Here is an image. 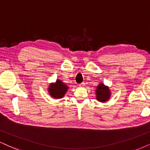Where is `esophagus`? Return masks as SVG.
Instances as JSON below:
<instances>
[{
  "mask_svg": "<svg viewBox=\"0 0 150 150\" xmlns=\"http://www.w3.org/2000/svg\"><path fill=\"white\" fill-rule=\"evenodd\" d=\"M79 86H85V83L84 82H81V84H79Z\"/></svg>",
  "mask_w": 150,
  "mask_h": 150,
  "instance_id": "esophagus-1",
  "label": "esophagus"
}]
</instances>
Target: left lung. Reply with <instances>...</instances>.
<instances>
[{"label":"left lung","instance_id":"obj_1","mask_svg":"<svg viewBox=\"0 0 150 150\" xmlns=\"http://www.w3.org/2000/svg\"><path fill=\"white\" fill-rule=\"evenodd\" d=\"M109 89L103 84H99L96 89V98L98 101L105 102L108 100L110 97Z\"/></svg>","mask_w":150,"mask_h":150}]
</instances>
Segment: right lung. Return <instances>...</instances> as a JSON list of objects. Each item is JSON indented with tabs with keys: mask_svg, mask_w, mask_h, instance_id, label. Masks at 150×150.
I'll use <instances>...</instances> for the list:
<instances>
[{
	"mask_svg": "<svg viewBox=\"0 0 150 150\" xmlns=\"http://www.w3.org/2000/svg\"><path fill=\"white\" fill-rule=\"evenodd\" d=\"M67 86L64 84L63 82H62L59 79H58V80H57L55 84L50 86L49 93L53 98H60L64 96L65 93L67 91Z\"/></svg>",
	"mask_w": 150,
	"mask_h": 150,
	"instance_id": "1",
	"label": "right lung"
}]
</instances>
